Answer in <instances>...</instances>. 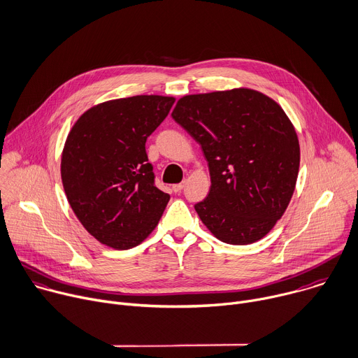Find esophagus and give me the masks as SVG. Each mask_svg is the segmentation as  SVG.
Returning <instances> with one entry per match:
<instances>
[{
	"mask_svg": "<svg viewBox=\"0 0 358 358\" xmlns=\"http://www.w3.org/2000/svg\"><path fill=\"white\" fill-rule=\"evenodd\" d=\"M183 187H185V182H180V183H176V185H173V186H172V189H173L176 193H178V192H180Z\"/></svg>",
	"mask_w": 358,
	"mask_h": 358,
	"instance_id": "34e87169",
	"label": "esophagus"
}]
</instances>
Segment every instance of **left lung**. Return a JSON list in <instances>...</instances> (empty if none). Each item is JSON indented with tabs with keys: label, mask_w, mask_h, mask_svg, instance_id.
I'll return each mask as SVG.
<instances>
[{
	"label": "left lung",
	"mask_w": 358,
	"mask_h": 358,
	"mask_svg": "<svg viewBox=\"0 0 358 358\" xmlns=\"http://www.w3.org/2000/svg\"><path fill=\"white\" fill-rule=\"evenodd\" d=\"M172 118L199 142L208 165L210 192L194 204L203 224L233 245L265 237L292 199L301 162L282 107L240 87L183 96Z\"/></svg>",
	"instance_id": "obj_1"
}]
</instances>
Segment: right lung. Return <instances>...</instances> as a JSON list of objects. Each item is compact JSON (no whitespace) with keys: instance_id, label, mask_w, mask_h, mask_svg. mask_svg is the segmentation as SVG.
<instances>
[{"instance_id":"obj_1","label":"right lung","mask_w":358,"mask_h":358,"mask_svg":"<svg viewBox=\"0 0 358 358\" xmlns=\"http://www.w3.org/2000/svg\"><path fill=\"white\" fill-rule=\"evenodd\" d=\"M173 103L155 94L110 100L83 113L66 138L60 175L67 201L107 247L141 244L162 217L171 196L154 183L145 142Z\"/></svg>"}]
</instances>
